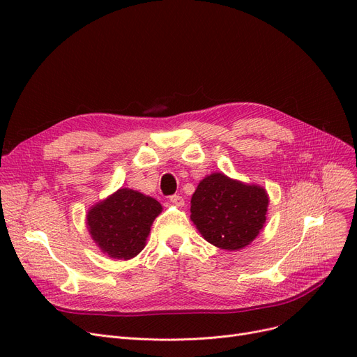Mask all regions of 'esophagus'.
<instances>
[{"instance_id": "34e87169", "label": "esophagus", "mask_w": 357, "mask_h": 357, "mask_svg": "<svg viewBox=\"0 0 357 357\" xmlns=\"http://www.w3.org/2000/svg\"><path fill=\"white\" fill-rule=\"evenodd\" d=\"M169 202L178 205V207H183V205H185V199H183L180 195H172V197H169Z\"/></svg>"}]
</instances>
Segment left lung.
Here are the masks:
<instances>
[{
	"label": "left lung",
	"mask_w": 357,
	"mask_h": 357,
	"mask_svg": "<svg viewBox=\"0 0 357 357\" xmlns=\"http://www.w3.org/2000/svg\"><path fill=\"white\" fill-rule=\"evenodd\" d=\"M268 204V193L262 186L213 172L193 192L190 220L205 241L235 252L247 247L262 231Z\"/></svg>",
	"instance_id": "1"
}]
</instances>
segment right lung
<instances>
[{"mask_svg": "<svg viewBox=\"0 0 357 357\" xmlns=\"http://www.w3.org/2000/svg\"><path fill=\"white\" fill-rule=\"evenodd\" d=\"M160 211L162 205L155 198L121 188L92 205L86 214V228L104 255L128 261L146 247L150 228Z\"/></svg>", "mask_w": 357, "mask_h": 357, "instance_id": "obj_1", "label": "right lung"}]
</instances>
